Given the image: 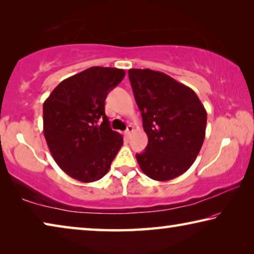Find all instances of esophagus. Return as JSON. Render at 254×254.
Here are the masks:
<instances>
[{
  "instance_id": "1",
  "label": "esophagus",
  "mask_w": 254,
  "mask_h": 254,
  "mask_svg": "<svg viewBox=\"0 0 254 254\" xmlns=\"http://www.w3.org/2000/svg\"><path fill=\"white\" fill-rule=\"evenodd\" d=\"M133 130H134V127H133L132 126H127V130H126V134H127V136H130V134L133 132Z\"/></svg>"
}]
</instances>
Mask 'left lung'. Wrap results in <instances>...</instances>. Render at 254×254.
I'll return each mask as SVG.
<instances>
[{"mask_svg": "<svg viewBox=\"0 0 254 254\" xmlns=\"http://www.w3.org/2000/svg\"><path fill=\"white\" fill-rule=\"evenodd\" d=\"M128 78L148 135L135 154L141 170L158 182L190 168L205 139L207 113L196 93L173 77L151 69H130Z\"/></svg>", "mask_w": 254, "mask_h": 254, "instance_id": "1", "label": "left lung"}]
</instances>
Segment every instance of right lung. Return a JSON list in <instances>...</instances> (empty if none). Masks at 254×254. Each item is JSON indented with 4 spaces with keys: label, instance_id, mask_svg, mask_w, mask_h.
Returning a JSON list of instances; mask_svg holds the SVG:
<instances>
[{
    "label": "right lung",
    "instance_id": "add662e5",
    "mask_svg": "<svg viewBox=\"0 0 254 254\" xmlns=\"http://www.w3.org/2000/svg\"><path fill=\"white\" fill-rule=\"evenodd\" d=\"M124 76L118 68L91 67L64 79L45 101L47 144L69 177L83 183L100 180L123 145V136L110 127L105 100Z\"/></svg>",
    "mask_w": 254,
    "mask_h": 254
}]
</instances>
